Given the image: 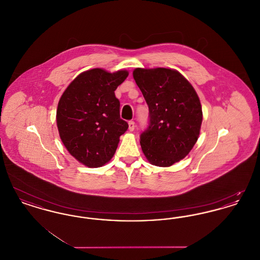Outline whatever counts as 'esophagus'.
Returning <instances> with one entry per match:
<instances>
[{
	"label": "esophagus",
	"mask_w": 260,
	"mask_h": 260,
	"mask_svg": "<svg viewBox=\"0 0 260 260\" xmlns=\"http://www.w3.org/2000/svg\"><path fill=\"white\" fill-rule=\"evenodd\" d=\"M128 129H129L131 132H133V131L135 129V122H134V121H129V122H128Z\"/></svg>",
	"instance_id": "34e87169"
}]
</instances>
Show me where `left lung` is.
Returning <instances> with one entry per match:
<instances>
[{"label":"left lung","instance_id":"left-lung-1","mask_svg":"<svg viewBox=\"0 0 260 260\" xmlns=\"http://www.w3.org/2000/svg\"><path fill=\"white\" fill-rule=\"evenodd\" d=\"M133 74L149 107L148 126L140 135L142 151L152 165L170 167L185 158L198 140L203 121L198 94L176 70L136 68Z\"/></svg>","mask_w":260,"mask_h":260}]
</instances>
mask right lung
Returning a JSON list of instances; mask_svg holds the SVG:
<instances>
[{
  "label": "right lung",
  "mask_w": 260,
  "mask_h": 260,
  "mask_svg": "<svg viewBox=\"0 0 260 260\" xmlns=\"http://www.w3.org/2000/svg\"><path fill=\"white\" fill-rule=\"evenodd\" d=\"M128 72L87 70L75 78L59 99L56 123L64 146L76 160L99 168L114 156L128 124L120 118L115 90Z\"/></svg>",
  "instance_id": "right-lung-1"
}]
</instances>
